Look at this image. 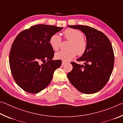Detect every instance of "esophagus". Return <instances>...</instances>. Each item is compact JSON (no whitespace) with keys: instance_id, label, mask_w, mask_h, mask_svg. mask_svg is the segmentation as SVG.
I'll return each mask as SVG.
<instances>
[{"instance_id":"obj_1","label":"esophagus","mask_w":123,"mask_h":123,"mask_svg":"<svg viewBox=\"0 0 123 123\" xmlns=\"http://www.w3.org/2000/svg\"><path fill=\"white\" fill-rule=\"evenodd\" d=\"M65 63H66V62H65V61H63V62H62V65H65Z\"/></svg>"}]
</instances>
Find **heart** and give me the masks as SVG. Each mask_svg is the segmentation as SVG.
Wrapping results in <instances>:
<instances>
[{"instance_id":"b5f03b06","label":"heart","mask_w":123,"mask_h":123,"mask_svg":"<svg viewBox=\"0 0 123 123\" xmlns=\"http://www.w3.org/2000/svg\"><path fill=\"white\" fill-rule=\"evenodd\" d=\"M64 39L69 41L67 50L60 51L55 54L57 59L68 61L73 59L76 55H83L87 47L86 41L84 38L82 32L74 29H68L63 32ZM62 38L57 34H53L49 38V43L54 50L59 49Z\"/></svg>"}]
</instances>
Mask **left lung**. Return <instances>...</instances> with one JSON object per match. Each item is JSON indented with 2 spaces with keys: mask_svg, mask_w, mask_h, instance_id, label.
<instances>
[{
  "mask_svg": "<svg viewBox=\"0 0 123 123\" xmlns=\"http://www.w3.org/2000/svg\"><path fill=\"white\" fill-rule=\"evenodd\" d=\"M85 34L86 49L77 59L84 65L71 62L73 68L67 76L70 83L81 93L92 94L102 90L113 69L115 55L109 38L99 30L85 25H68Z\"/></svg>",
  "mask_w": 123,
  "mask_h": 123,
  "instance_id": "1",
  "label": "left lung"
}]
</instances>
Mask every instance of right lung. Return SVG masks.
Masks as SVG:
<instances>
[{
    "mask_svg": "<svg viewBox=\"0 0 123 123\" xmlns=\"http://www.w3.org/2000/svg\"><path fill=\"white\" fill-rule=\"evenodd\" d=\"M63 29L35 25L15 38L9 55L10 70L17 84L25 91L37 93L44 90L51 81L55 71L62 65L61 60H52L55 52L49 40Z\"/></svg>",
    "mask_w": 123,
    "mask_h": 123,
    "instance_id": "add662e5",
    "label": "right lung"
}]
</instances>
